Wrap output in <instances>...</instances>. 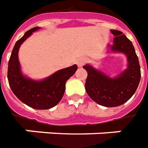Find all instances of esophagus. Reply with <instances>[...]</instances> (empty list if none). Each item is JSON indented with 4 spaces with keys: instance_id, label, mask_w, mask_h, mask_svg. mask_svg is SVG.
Masks as SVG:
<instances>
[{
    "instance_id": "34e87169",
    "label": "esophagus",
    "mask_w": 148,
    "mask_h": 148,
    "mask_svg": "<svg viewBox=\"0 0 148 148\" xmlns=\"http://www.w3.org/2000/svg\"><path fill=\"white\" fill-rule=\"evenodd\" d=\"M86 58H78V59L77 60V62H76V63H77V66L78 67H82L83 65H84V63L86 62Z\"/></svg>"
}]
</instances>
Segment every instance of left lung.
<instances>
[{
  "instance_id": "1",
  "label": "left lung",
  "mask_w": 148,
  "mask_h": 148,
  "mask_svg": "<svg viewBox=\"0 0 148 148\" xmlns=\"http://www.w3.org/2000/svg\"><path fill=\"white\" fill-rule=\"evenodd\" d=\"M114 36L112 45H108V53H120L127 57V65L123 72L110 77L100 70L86 64L87 72L86 91L93 101L106 107L119 106L127 102L135 94L140 82L141 72L139 59L132 42L121 31L111 29Z\"/></svg>"
}]
</instances>
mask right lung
Returning <instances> with one entry per match:
<instances>
[{"label": "right lung", "mask_w": 148, "mask_h": 148, "mask_svg": "<svg viewBox=\"0 0 148 148\" xmlns=\"http://www.w3.org/2000/svg\"><path fill=\"white\" fill-rule=\"evenodd\" d=\"M34 27L27 31L13 47L9 61L8 80L13 94L25 105L37 110H46L55 106L61 101L66 89V82L77 70V65L56 71L42 80H35L24 75L21 69L18 52L21 45L34 32Z\"/></svg>", "instance_id": "right-lung-1"}]
</instances>
